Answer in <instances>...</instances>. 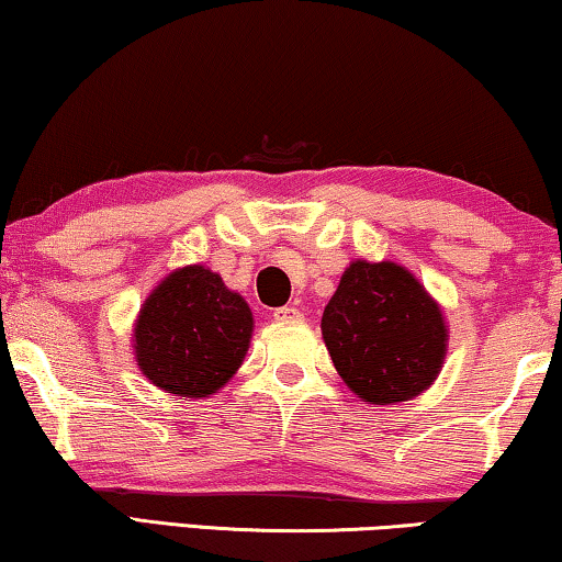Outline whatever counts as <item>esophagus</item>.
<instances>
[{"label": "esophagus", "instance_id": "obj_1", "mask_svg": "<svg viewBox=\"0 0 562 562\" xmlns=\"http://www.w3.org/2000/svg\"><path fill=\"white\" fill-rule=\"evenodd\" d=\"M276 322H301V312L296 306H281L273 312Z\"/></svg>", "mask_w": 562, "mask_h": 562}]
</instances>
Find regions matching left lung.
<instances>
[{"instance_id":"8db88e82","label":"left lung","mask_w":562,"mask_h":562,"mask_svg":"<svg viewBox=\"0 0 562 562\" xmlns=\"http://www.w3.org/2000/svg\"><path fill=\"white\" fill-rule=\"evenodd\" d=\"M322 337L345 385L370 405L413 401L443 368V308L408 268L355 258L322 316Z\"/></svg>"}]
</instances>
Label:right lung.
Segmentation results:
<instances>
[{
  "label": "right lung",
  "mask_w": 562,
  "mask_h": 562,
  "mask_svg": "<svg viewBox=\"0 0 562 562\" xmlns=\"http://www.w3.org/2000/svg\"><path fill=\"white\" fill-rule=\"evenodd\" d=\"M254 337V312L223 276L194 263L161 279L136 314L142 375L175 397H210L231 382Z\"/></svg>",
  "instance_id": "right-lung-1"
}]
</instances>
